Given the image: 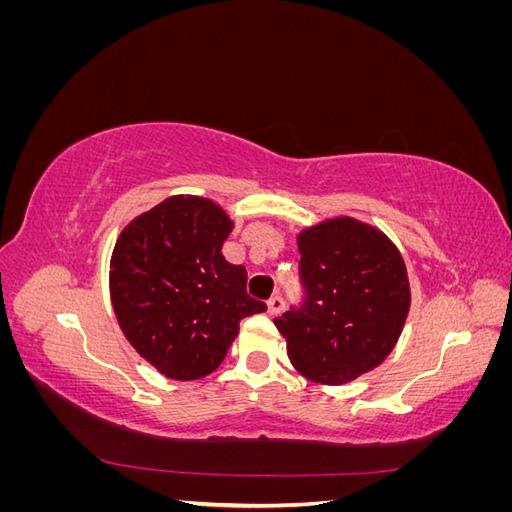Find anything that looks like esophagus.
<instances>
[{"instance_id": "34e87169", "label": "esophagus", "mask_w": 512, "mask_h": 512, "mask_svg": "<svg viewBox=\"0 0 512 512\" xmlns=\"http://www.w3.org/2000/svg\"><path fill=\"white\" fill-rule=\"evenodd\" d=\"M284 299L280 297V294H275V297H271L269 301H267V307H269V314L271 316H277V314H280L282 312V309H284Z\"/></svg>"}]
</instances>
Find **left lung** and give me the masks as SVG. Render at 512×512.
Returning <instances> with one entry per match:
<instances>
[{
  "label": "left lung",
  "instance_id": "left-lung-1",
  "mask_svg": "<svg viewBox=\"0 0 512 512\" xmlns=\"http://www.w3.org/2000/svg\"><path fill=\"white\" fill-rule=\"evenodd\" d=\"M303 297L273 318L301 374L344 384L378 367L395 348L410 309L404 258L380 230L352 218L299 237Z\"/></svg>",
  "mask_w": 512,
  "mask_h": 512
}]
</instances>
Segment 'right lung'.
<instances>
[{"mask_svg": "<svg viewBox=\"0 0 512 512\" xmlns=\"http://www.w3.org/2000/svg\"><path fill=\"white\" fill-rule=\"evenodd\" d=\"M228 215L207 198L173 196L121 232L111 299L121 331L166 378L196 380L218 367L245 316L267 305L247 294V271L222 245Z\"/></svg>", "mask_w": 512, "mask_h": 512, "instance_id": "obj_1", "label": "right lung"}]
</instances>
